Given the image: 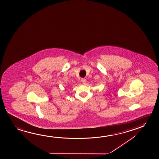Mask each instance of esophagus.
<instances>
[{"instance_id": "esophagus-1", "label": "esophagus", "mask_w": 159, "mask_h": 159, "mask_svg": "<svg viewBox=\"0 0 159 159\" xmlns=\"http://www.w3.org/2000/svg\"><path fill=\"white\" fill-rule=\"evenodd\" d=\"M81 82H82V83L83 84H85L86 83V80L85 79H81Z\"/></svg>"}]
</instances>
